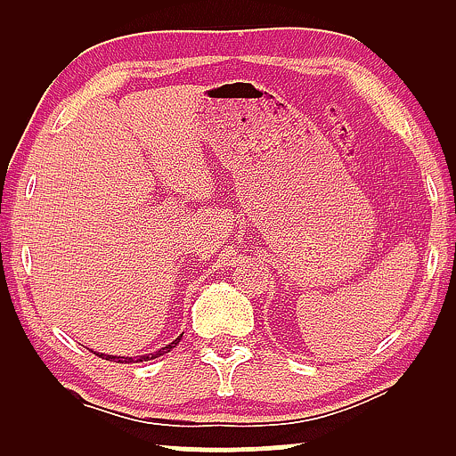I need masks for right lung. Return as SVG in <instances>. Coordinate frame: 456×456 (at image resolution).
I'll use <instances>...</instances> for the list:
<instances>
[{
  "label": "right lung",
  "mask_w": 456,
  "mask_h": 456,
  "mask_svg": "<svg viewBox=\"0 0 456 456\" xmlns=\"http://www.w3.org/2000/svg\"><path fill=\"white\" fill-rule=\"evenodd\" d=\"M182 341V337L179 338H175V341L173 343H169L167 345V347H163V349H159V351H155V354H149V355H138V357H115V355H101L102 359H107V362H118V363H132V362H149V359H157V357H161V355H165V354H169V351L175 347V345ZM99 355V354H97Z\"/></svg>",
  "instance_id": "add662e5"
}]
</instances>
